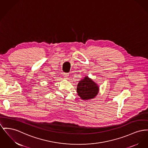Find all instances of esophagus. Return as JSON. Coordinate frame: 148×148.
Returning a JSON list of instances; mask_svg holds the SVG:
<instances>
[{"label": "esophagus", "mask_w": 148, "mask_h": 148, "mask_svg": "<svg viewBox=\"0 0 148 148\" xmlns=\"http://www.w3.org/2000/svg\"><path fill=\"white\" fill-rule=\"evenodd\" d=\"M64 75V78L65 79H68V76H69V73H64V74H63Z\"/></svg>", "instance_id": "34e87169"}]
</instances>
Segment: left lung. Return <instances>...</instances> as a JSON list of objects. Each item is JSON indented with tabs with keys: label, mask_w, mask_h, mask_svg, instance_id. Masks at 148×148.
<instances>
[{
	"label": "left lung",
	"mask_w": 148,
	"mask_h": 148,
	"mask_svg": "<svg viewBox=\"0 0 148 148\" xmlns=\"http://www.w3.org/2000/svg\"><path fill=\"white\" fill-rule=\"evenodd\" d=\"M79 96L83 99H93L99 92V87L92 79L86 77L79 81L77 88Z\"/></svg>",
	"instance_id": "1"
}]
</instances>
